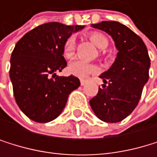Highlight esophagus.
Listing matches in <instances>:
<instances>
[{
  "label": "esophagus",
  "instance_id": "esophagus-1",
  "mask_svg": "<svg viewBox=\"0 0 157 157\" xmlns=\"http://www.w3.org/2000/svg\"><path fill=\"white\" fill-rule=\"evenodd\" d=\"M80 83H81V86H86V85L87 84V80L81 79V80H80Z\"/></svg>",
  "mask_w": 157,
  "mask_h": 157
}]
</instances>
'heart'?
I'll return each instance as SVG.
<instances>
[{
	"mask_svg": "<svg viewBox=\"0 0 157 157\" xmlns=\"http://www.w3.org/2000/svg\"><path fill=\"white\" fill-rule=\"evenodd\" d=\"M89 39L100 49H105L108 46V39L105 35L101 33L93 32L89 34ZM76 51V40L74 36H70L63 46V55L66 58H71L75 55ZM68 71L71 74L79 77L86 78L90 74H93L98 71L97 66L93 64H89L81 60H76L70 64Z\"/></svg>",
	"mask_w": 157,
	"mask_h": 157,
	"instance_id": "heart-1",
	"label": "heart"
}]
</instances>
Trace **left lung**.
Listing matches in <instances>:
<instances>
[{"label": "left lung", "instance_id": "8db88e82", "mask_svg": "<svg viewBox=\"0 0 157 157\" xmlns=\"http://www.w3.org/2000/svg\"><path fill=\"white\" fill-rule=\"evenodd\" d=\"M91 26L110 35L119 52L111 68L100 75L104 85L99 86L89 105L101 121L119 122L136 108L149 79L148 51L140 36L118 21H101Z\"/></svg>", "mask_w": 157, "mask_h": 157}]
</instances>
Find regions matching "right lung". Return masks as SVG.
I'll list each match as a JSON object with an SVG mask.
<instances>
[{
  "label": "right lung",
  "mask_w": 157,
  "mask_h": 157,
  "mask_svg": "<svg viewBox=\"0 0 157 157\" xmlns=\"http://www.w3.org/2000/svg\"><path fill=\"white\" fill-rule=\"evenodd\" d=\"M81 25L59 22L41 24L26 33L16 44L10 59L9 75L17 105L36 122H49L64 109L69 94L80 80L58 76L67 66L63 46Z\"/></svg>",
  "instance_id": "add662e5"
}]
</instances>
